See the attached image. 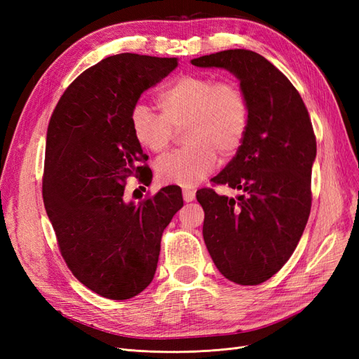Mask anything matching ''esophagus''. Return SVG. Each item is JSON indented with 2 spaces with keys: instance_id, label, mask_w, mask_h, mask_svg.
Segmentation results:
<instances>
[{
  "instance_id": "obj_1",
  "label": "esophagus",
  "mask_w": 359,
  "mask_h": 359,
  "mask_svg": "<svg viewBox=\"0 0 359 359\" xmlns=\"http://www.w3.org/2000/svg\"><path fill=\"white\" fill-rule=\"evenodd\" d=\"M196 198V191L193 189H182V199L186 202H191Z\"/></svg>"
}]
</instances>
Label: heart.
Here are the masks:
<instances>
[{
  "instance_id": "b5f03b06",
  "label": "heart",
  "mask_w": 359,
  "mask_h": 359,
  "mask_svg": "<svg viewBox=\"0 0 359 359\" xmlns=\"http://www.w3.org/2000/svg\"><path fill=\"white\" fill-rule=\"evenodd\" d=\"M161 115L144 103L130 112V127L137 144L154 154L170 147L175 128L186 127V148L157 163V175L166 184L193 187L211 173L219 153L229 157L240 149L248 128V102L231 79L187 74L157 95Z\"/></svg>"
}]
</instances>
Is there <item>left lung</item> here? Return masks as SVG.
<instances>
[{
  "label": "left lung",
  "mask_w": 359,
  "mask_h": 359,
  "mask_svg": "<svg viewBox=\"0 0 359 359\" xmlns=\"http://www.w3.org/2000/svg\"><path fill=\"white\" fill-rule=\"evenodd\" d=\"M191 64L229 70L247 97L245 137L212 178L243 194L233 199L201 189L196 198L217 269L236 285H260L295 252L310 215L316 136L309 111L286 76L253 50H222Z\"/></svg>",
  "instance_id": "obj_1"
}]
</instances>
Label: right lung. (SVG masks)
<instances>
[{"instance_id": "obj_1", "label": "right lung", "mask_w": 359, "mask_h": 359, "mask_svg": "<svg viewBox=\"0 0 359 359\" xmlns=\"http://www.w3.org/2000/svg\"><path fill=\"white\" fill-rule=\"evenodd\" d=\"M177 66L137 53L104 58L70 83L48 126L43 202L61 256L107 299L133 298L153 281L163 231L184 203L175 186L139 205L124 201L128 177L153 178L130 112Z\"/></svg>"}]
</instances>
